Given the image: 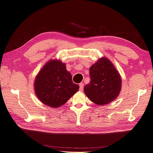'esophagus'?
I'll use <instances>...</instances> for the list:
<instances>
[{"label": "esophagus", "mask_w": 153, "mask_h": 153, "mask_svg": "<svg viewBox=\"0 0 153 153\" xmlns=\"http://www.w3.org/2000/svg\"><path fill=\"white\" fill-rule=\"evenodd\" d=\"M83 86H84V84L81 82V83L79 84V90L80 91H82V90H83Z\"/></svg>", "instance_id": "esophagus-1"}]
</instances>
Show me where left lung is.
I'll list each match as a JSON object with an SVG mask.
<instances>
[{"mask_svg":"<svg viewBox=\"0 0 153 153\" xmlns=\"http://www.w3.org/2000/svg\"><path fill=\"white\" fill-rule=\"evenodd\" d=\"M90 81L84 87L88 98L99 106L106 105L119 96L122 79L119 71L109 59L99 58L90 68Z\"/></svg>","mask_w":153,"mask_h":153,"instance_id":"1","label":"left lung"}]
</instances>
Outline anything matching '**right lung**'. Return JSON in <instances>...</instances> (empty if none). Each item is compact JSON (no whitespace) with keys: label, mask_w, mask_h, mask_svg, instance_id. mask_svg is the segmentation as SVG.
Here are the masks:
<instances>
[{"label":"right lung","mask_w":153,"mask_h":153,"mask_svg":"<svg viewBox=\"0 0 153 153\" xmlns=\"http://www.w3.org/2000/svg\"><path fill=\"white\" fill-rule=\"evenodd\" d=\"M74 83L66 64L58 59L47 62L37 74L34 82V92L45 105L57 108L67 102L79 90Z\"/></svg>","instance_id":"right-lung-1"}]
</instances>
